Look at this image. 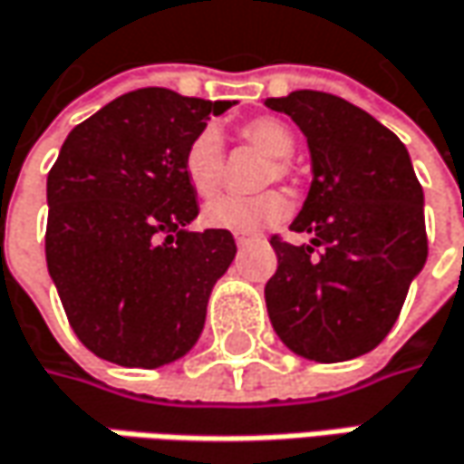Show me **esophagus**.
<instances>
[{
	"mask_svg": "<svg viewBox=\"0 0 464 464\" xmlns=\"http://www.w3.org/2000/svg\"><path fill=\"white\" fill-rule=\"evenodd\" d=\"M233 238H236V244H238V246H246V244L252 241V233L236 231V233H233Z\"/></svg>",
	"mask_w": 464,
	"mask_h": 464,
	"instance_id": "34e87169",
	"label": "esophagus"
}]
</instances>
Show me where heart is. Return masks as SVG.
<instances>
[{
	"label": "heart",
	"instance_id": "b5f03b06",
	"mask_svg": "<svg viewBox=\"0 0 464 464\" xmlns=\"http://www.w3.org/2000/svg\"><path fill=\"white\" fill-rule=\"evenodd\" d=\"M241 139L255 144L257 150L270 154V162L262 170V180L270 183L276 178H286L291 173L288 165V154L294 151V133L286 123L276 121V118H257L249 121L238 128ZM223 170H226V160H223V141L220 136L205 128L199 130L188 147L183 151V173L188 178V183L194 186L197 194L212 197L220 186H223ZM288 215V202L281 191H259L252 197H241V194H226L218 197L212 202H207L202 209V220L209 228H220V231H262L267 226L281 223Z\"/></svg>",
	"mask_w": 464,
	"mask_h": 464
}]
</instances>
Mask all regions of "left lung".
<instances>
[{"instance_id": "8db88e82", "label": "left lung", "mask_w": 464, "mask_h": 464, "mask_svg": "<svg viewBox=\"0 0 464 464\" xmlns=\"http://www.w3.org/2000/svg\"><path fill=\"white\" fill-rule=\"evenodd\" d=\"M265 104L299 125L313 160L291 223L310 244L270 238V323L299 357L354 360L389 336L428 257L420 180L396 133L341 96L304 89Z\"/></svg>"}]
</instances>
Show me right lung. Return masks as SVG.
I'll list each match as a JSON object with an SVG mask.
<instances>
[{"instance_id":"obj_1","label":"right lung","mask_w":464,"mask_h":464,"mask_svg":"<svg viewBox=\"0 0 464 464\" xmlns=\"http://www.w3.org/2000/svg\"><path fill=\"white\" fill-rule=\"evenodd\" d=\"M233 104L151 86L68 133L46 178V267L70 328L96 357L160 368L199 339L236 241L220 228L186 231L199 205L183 151Z\"/></svg>"}]
</instances>
